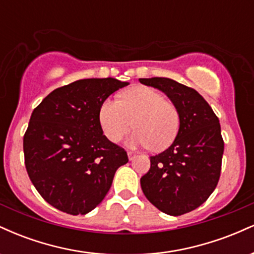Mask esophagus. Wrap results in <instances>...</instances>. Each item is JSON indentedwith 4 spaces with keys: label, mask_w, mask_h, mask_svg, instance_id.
Here are the masks:
<instances>
[{
    "label": "esophagus",
    "mask_w": 254,
    "mask_h": 254,
    "mask_svg": "<svg viewBox=\"0 0 254 254\" xmlns=\"http://www.w3.org/2000/svg\"><path fill=\"white\" fill-rule=\"evenodd\" d=\"M127 157H129V160H133L136 157V154L131 153V151H127Z\"/></svg>",
    "instance_id": "esophagus-1"
}]
</instances>
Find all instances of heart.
<instances>
[{
    "label": "heart",
    "instance_id": "b5f03b06",
    "mask_svg": "<svg viewBox=\"0 0 254 254\" xmlns=\"http://www.w3.org/2000/svg\"><path fill=\"white\" fill-rule=\"evenodd\" d=\"M99 122L111 142H119L132 127L129 143L164 150L173 143L180 127L177 106L149 87H136L118 100L107 99L99 110Z\"/></svg>",
    "mask_w": 254,
    "mask_h": 254
}]
</instances>
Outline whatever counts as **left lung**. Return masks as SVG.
Masks as SVG:
<instances>
[{"instance_id": "1", "label": "left lung", "mask_w": 254, "mask_h": 254, "mask_svg": "<svg viewBox=\"0 0 254 254\" xmlns=\"http://www.w3.org/2000/svg\"><path fill=\"white\" fill-rule=\"evenodd\" d=\"M164 92L177 106L180 127L168 149L150 156L141 178L147 199L172 216L190 212L208 199L217 186L224 142L217 116L197 90L167 77L139 78Z\"/></svg>"}]
</instances>
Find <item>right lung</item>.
I'll return each instance as SVG.
<instances>
[{
    "label": "right lung",
    "mask_w": 254,
    "mask_h": 254,
    "mask_svg": "<svg viewBox=\"0 0 254 254\" xmlns=\"http://www.w3.org/2000/svg\"><path fill=\"white\" fill-rule=\"evenodd\" d=\"M117 78H84L51 92L32 112L24 136L25 166L49 204L84 215L101 203L116 171L127 159L124 148L103 135L99 110L116 90Z\"/></svg>",
    "instance_id": "obj_1"
}]
</instances>
